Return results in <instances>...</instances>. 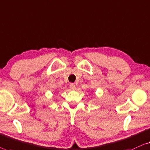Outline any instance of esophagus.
Segmentation results:
<instances>
[{"mask_svg":"<svg viewBox=\"0 0 150 150\" xmlns=\"http://www.w3.org/2000/svg\"><path fill=\"white\" fill-rule=\"evenodd\" d=\"M69 87H70L71 90H75V88H76L75 85L74 83H71L70 86H69Z\"/></svg>","mask_w":150,"mask_h":150,"instance_id":"obj_1","label":"esophagus"}]
</instances>
